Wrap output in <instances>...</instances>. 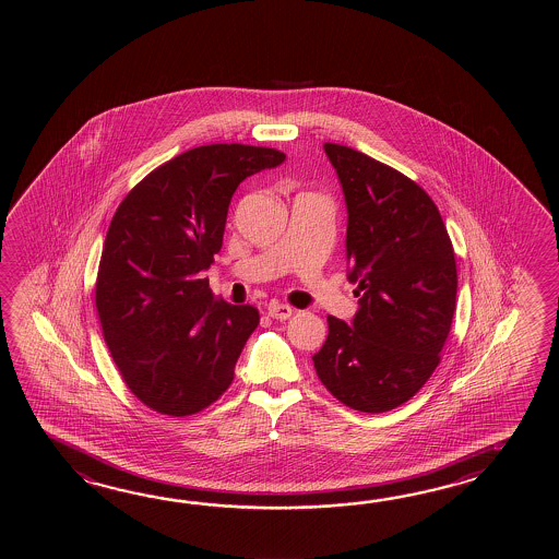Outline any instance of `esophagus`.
<instances>
[{"instance_id": "esophagus-1", "label": "esophagus", "mask_w": 559, "mask_h": 559, "mask_svg": "<svg viewBox=\"0 0 559 559\" xmlns=\"http://www.w3.org/2000/svg\"><path fill=\"white\" fill-rule=\"evenodd\" d=\"M267 316L274 318V320L285 321L294 316V309L289 308V306H284V304H275L274 301V304L267 306Z\"/></svg>"}]
</instances>
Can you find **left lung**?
I'll list each match as a JSON object with an SVG mask.
<instances>
[{"label": "left lung", "mask_w": 559, "mask_h": 559, "mask_svg": "<svg viewBox=\"0 0 559 559\" xmlns=\"http://www.w3.org/2000/svg\"><path fill=\"white\" fill-rule=\"evenodd\" d=\"M323 150L344 190L359 309L352 325L328 318L313 366L342 404L381 414L414 397L440 364L457 294L452 239L416 181L352 147Z\"/></svg>", "instance_id": "1"}]
</instances>
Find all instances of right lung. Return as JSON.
<instances>
[{
    "instance_id": "obj_1",
    "label": "right lung",
    "mask_w": 559,
    "mask_h": 559,
    "mask_svg": "<svg viewBox=\"0 0 559 559\" xmlns=\"http://www.w3.org/2000/svg\"><path fill=\"white\" fill-rule=\"evenodd\" d=\"M284 159L272 147L200 145L147 174L119 203L95 308L126 385L155 412L198 414L234 381L260 313L215 299L200 272L222 250L239 183Z\"/></svg>"
}]
</instances>
